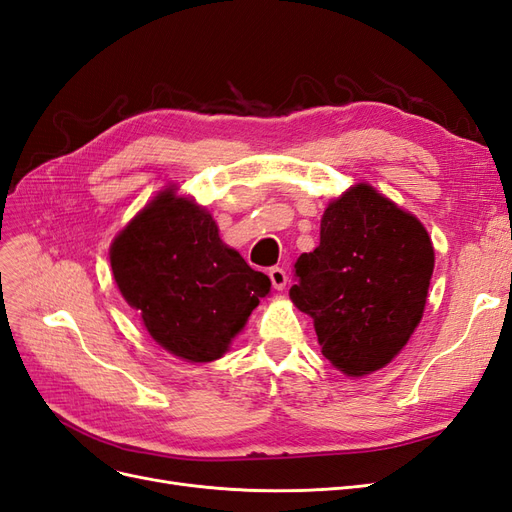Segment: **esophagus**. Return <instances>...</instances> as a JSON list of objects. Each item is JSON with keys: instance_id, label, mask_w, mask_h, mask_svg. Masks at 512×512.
Here are the masks:
<instances>
[{"instance_id": "1", "label": "esophagus", "mask_w": 512, "mask_h": 512, "mask_svg": "<svg viewBox=\"0 0 512 512\" xmlns=\"http://www.w3.org/2000/svg\"><path fill=\"white\" fill-rule=\"evenodd\" d=\"M269 277H271V284H273V288H275V290H284V288H286V284H288V275H286V271H284V269H280V267H273V269L269 271Z\"/></svg>"}]
</instances>
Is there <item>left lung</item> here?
Instances as JSON below:
<instances>
[{
  "instance_id": "obj_1",
  "label": "left lung",
  "mask_w": 512,
  "mask_h": 512,
  "mask_svg": "<svg viewBox=\"0 0 512 512\" xmlns=\"http://www.w3.org/2000/svg\"><path fill=\"white\" fill-rule=\"evenodd\" d=\"M433 260L425 226L359 183L324 209L320 245L294 262L290 299L314 318L329 363L367 376L391 363L421 322Z\"/></svg>"
}]
</instances>
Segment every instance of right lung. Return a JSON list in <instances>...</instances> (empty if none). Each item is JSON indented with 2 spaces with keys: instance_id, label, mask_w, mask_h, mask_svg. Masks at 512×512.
<instances>
[{
  "instance_id": "add662e5",
  "label": "right lung",
  "mask_w": 512,
  "mask_h": 512,
  "mask_svg": "<svg viewBox=\"0 0 512 512\" xmlns=\"http://www.w3.org/2000/svg\"><path fill=\"white\" fill-rule=\"evenodd\" d=\"M123 299L147 333L190 363L220 359L271 292V280L228 247L211 213L166 188L111 245Z\"/></svg>"
}]
</instances>
